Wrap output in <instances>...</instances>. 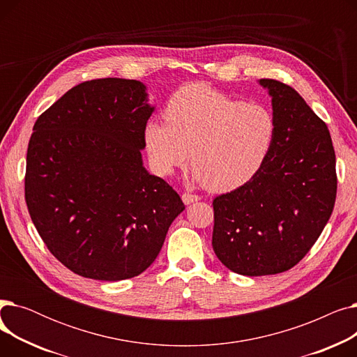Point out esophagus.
Segmentation results:
<instances>
[{
    "label": "esophagus",
    "mask_w": 357,
    "mask_h": 357,
    "mask_svg": "<svg viewBox=\"0 0 357 357\" xmlns=\"http://www.w3.org/2000/svg\"><path fill=\"white\" fill-rule=\"evenodd\" d=\"M201 198L198 197V195H194V194H183L182 195V201H183V204H186V205H190V204H192V202H197V201H199Z\"/></svg>",
    "instance_id": "34e87169"
}]
</instances>
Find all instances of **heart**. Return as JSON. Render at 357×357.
<instances>
[{
	"mask_svg": "<svg viewBox=\"0 0 357 357\" xmlns=\"http://www.w3.org/2000/svg\"><path fill=\"white\" fill-rule=\"evenodd\" d=\"M165 120L144 127L153 169L159 175H172L191 158L192 179L213 192L233 191L249 182L265 163L276 135L269 108L204 84L178 89L165 108Z\"/></svg>",
	"mask_w": 357,
	"mask_h": 357,
	"instance_id": "obj_1",
	"label": "heart"
}]
</instances>
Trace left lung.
Listing matches in <instances>:
<instances>
[{
    "mask_svg": "<svg viewBox=\"0 0 357 357\" xmlns=\"http://www.w3.org/2000/svg\"><path fill=\"white\" fill-rule=\"evenodd\" d=\"M257 82L272 98V149L249 182L213 202V249L224 266L246 276L295 266L324 230L337 192L326 123L294 88L275 79Z\"/></svg>",
    "mask_w": 357,
    "mask_h": 357,
    "instance_id": "1",
    "label": "left lung"
}]
</instances>
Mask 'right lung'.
I'll list each match as a JSON object with an SVG mask.
<instances>
[{
  "label": "right lung",
  "mask_w": 357,
  "mask_h": 357,
  "mask_svg": "<svg viewBox=\"0 0 357 357\" xmlns=\"http://www.w3.org/2000/svg\"><path fill=\"white\" fill-rule=\"evenodd\" d=\"M147 86L104 78L69 89L37 119L26 202L50 253L73 273L123 280L146 271L185 210L143 165Z\"/></svg>",
  "instance_id": "right-lung-1"
}]
</instances>
